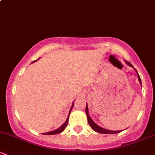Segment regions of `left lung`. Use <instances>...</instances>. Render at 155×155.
<instances>
[{"instance_id":"1","label":"left lung","mask_w":155,"mask_h":155,"mask_svg":"<svg viewBox=\"0 0 155 155\" xmlns=\"http://www.w3.org/2000/svg\"><path fill=\"white\" fill-rule=\"evenodd\" d=\"M126 63L130 67H133V65L131 64L130 62L128 61H126ZM135 69V68H134ZM136 70V69H135ZM137 76H138V79H139V82H140V83L141 84V79H140V76H139L138 73H137ZM142 85V84H141ZM85 113H86L87 115V122H88L89 125L91 126V127L92 128V129L94 130V131H96V132L97 133H100V134H118V133H120L121 132V130H118V131H112V130H107V129H104V128H102L100 126H98L97 124H95L94 122V121H92V119L91 118V117L89 116L88 115V109H87V105H86V108H85Z\"/></svg>"}]
</instances>
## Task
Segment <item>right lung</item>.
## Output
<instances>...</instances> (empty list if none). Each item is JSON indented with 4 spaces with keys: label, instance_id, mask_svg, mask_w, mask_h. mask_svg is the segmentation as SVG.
Wrapping results in <instances>:
<instances>
[{
    "label": "right lung",
    "instance_id": "1",
    "mask_svg": "<svg viewBox=\"0 0 155 155\" xmlns=\"http://www.w3.org/2000/svg\"><path fill=\"white\" fill-rule=\"evenodd\" d=\"M73 107V105H72L71 108H70V112H69V115H70V112H71L72 110V108ZM68 120H69V115H68V119H67V121H65L64 124H63L62 126H61L60 127L58 128L57 130H53V131H51V132H48V133H44L43 134H45V135H54V134H60V133H61L62 131L64 130L65 129V127H66L67 125H68Z\"/></svg>",
    "mask_w": 155,
    "mask_h": 155
}]
</instances>
